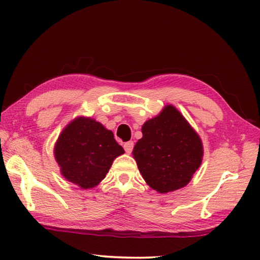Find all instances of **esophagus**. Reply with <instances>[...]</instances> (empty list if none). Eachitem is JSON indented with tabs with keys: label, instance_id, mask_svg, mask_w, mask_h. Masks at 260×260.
<instances>
[{
	"label": "esophagus",
	"instance_id": "esophagus-1",
	"mask_svg": "<svg viewBox=\"0 0 260 260\" xmlns=\"http://www.w3.org/2000/svg\"><path fill=\"white\" fill-rule=\"evenodd\" d=\"M133 147H134L133 141H128V142H126L124 144V149H125V151L127 153H131L132 152V150H133Z\"/></svg>",
	"mask_w": 260,
	"mask_h": 260
}]
</instances>
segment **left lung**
I'll return each instance as SVG.
<instances>
[{
	"label": "left lung",
	"instance_id": "left-lung-1",
	"mask_svg": "<svg viewBox=\"0 0 260 260\" xmlns=\"http://www.w3.org/2000/svg\"><path fill=\"white\" fill-rule=\"evenodd\" d=\"M133 158L144 181L159 193L186 187L203 159V143L179 110L167 104L142 125Z\"/></svg>",
	"mask_w": 260,
	"mask_h": 260
}]
</instances>
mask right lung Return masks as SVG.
<instances>
[{
	"label": "right lung",
	"instance_id": "1",
	"mask_svg": "<svg viewBox=\"0 0 260 260\" xmlns=\"http://www.w3.org/2000/svg\"><path fill=\"white\" fill-rule=\"evenodd\" d=\"M111 131L90 117H77L65 126L54 148L60 173L81 189L98 186L113 160L124 153Z\"/></svg>",
	"mask_w": 260,
	"mask_h": 260
}]
</instances>
